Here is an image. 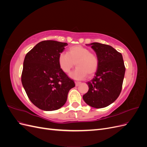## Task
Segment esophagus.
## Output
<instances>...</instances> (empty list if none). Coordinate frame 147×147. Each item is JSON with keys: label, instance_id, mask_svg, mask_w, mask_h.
<instances>
[{"label": "esophagus", "instance_id": "1", "mask_svg": "<svg viewBox=\"0 0 147 147\" xmlns=\"http://www.w3.org/2000/svg\"><path fill=\"white\" fill-rule=\"evenodd\" d=\"M75 86H78L80 85V84H81V82H75Z\"/></svg>", "mask_w": 147, "mask_h": 147}]
</instances>
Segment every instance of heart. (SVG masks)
I'll return each mask as SVG.
<instances>
[{
  "label": "heart",
  "instance_id": "heart-1",
  "mask_svg": "<svg viewBox=\"0 0 147 147\" xmlns=\"http://www.w3.org/2000/svg\"><path fill=\"white\" fill-rule=\"evenodd\" d=\"M57 62L60 69L65 74L69 73L76 64L77 67L70 74V77L80 80L84 78L87 75L90 77L93 76L99 67L98 56L82 45L72 46L67 53H60Z\"/></svg>",
  "mask_w": 147,
  "mask_h": 147
}]
</instances>
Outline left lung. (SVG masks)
Wrapping results in <instances>:
<instances>
[{
  "label": "left lung",
  "instance_id": "8db88e82",
  "mask_svg": "<svg viewBox=\"0 0 147 147\" xmlns=\"http://www.w3.org/2000/svg\"><path fill=\"white\" fill-rule=\"evenodd\" d=\"M91 48L99 59L96 76L87 83L89 90L83 99L92 107L104 108L119 96L125 74V66L121 53L105 44L92 43Z\"/></svg>",
  "mask_w": 147,
  "mask_h": 147
}]
</instances>
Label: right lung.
<instances>
[{
  "label": "right lung",
  "instance_id": "right-lung-1",
  "mask_svg": "<svg viewBox=\"0 0 147 147\" xmlns=\"http://www.w3.org/2000/svg\"><path fill=\"white\" fill-rule=\"evenodd\" d=\"M67 43L44 40L26 54L21 82L29 99L38 109L53 111L60 109L75 84L58 64L57 59Z\"/></svg>",
  "mask_w": 147,
  "mask_h": 147
}]
</instances>
